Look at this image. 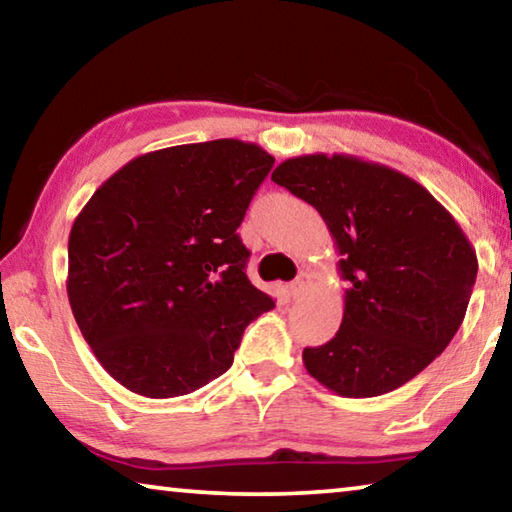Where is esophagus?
Listing matches in <instances>:
<instances>
[{
	"instance_id": "obj_1",
	"label": "esophagus",
	"mask_w": 512,
	"mask_h": 512,
	"mask_svg": "<svg viewBox=\"0 0 512 512\" xmlns=\"http://www.w3.org/2000/svg\"><path fill=\"white\" fill-rule=\"evenodd\" d=\"M312 285V273H307V271H303L298 275V278L291 282L289 285V296L291 298H300L307 291V287Z\"/></svg>"
}]
</instances>
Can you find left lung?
Returning a JSON list of instances; mask_svg holds the SVG:
<instances>
[{
  "label": "left lung",
  "mask_w": 512,
  "mask_h": 512,
  "mask_svg": "<svg viewBox=\"0 0 512 512\" xmlns=\"http://www.w3.org/2000/svg\"><path fill=\"white\" fill-rule=\"evenodd\" d=\"M271 180L321 214L348 282L337 335L303 351L307 373L346 399L405 385L465 319L478 271L467 234L412 177L353 154L291 157Z\"/></svg>",
  "instance_id": "1"
}]
</instances>
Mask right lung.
<instances>
[{
	"label": "right lung",
	"instance_id": "add662e5",
	"mask_svg": "<svg viewBox=\"0 0 512 512\" xmlns=\"http://www.w3.org/2000/svg\"><path fill=\"white\" fill-rule=\"evenodd\" d=\"M275 159L218 139L145 152L75 218L68 300L113 380L145 399L196 392L232 367L241 335L275 307L250 285L237 227Z\"/></svg>",
	"mask_w": 512,
	"mask_h": 512
}]
</instances>
